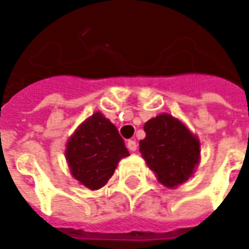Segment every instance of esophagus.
<instances>
[{"label":"esophagus","instance_id":"1","mask_svg":"<svg viewBox=\"0 0 249 249\" xmlns=\"http://www.w3.org/2000/svg\"><path fill=\"white\" fill-rule=\"evenodd\" d=\"M126 147H128V149H129V151H136L137 142H135V140H128V142H126Z\"/></svg>","mask_w":249,"mask_h":249}]
</instances>
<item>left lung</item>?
<instances>
[{
  "label": "left lung",
  "mask_w": 249,
  "mask_h": 249,
  "mask_svg": "<svg viewBox=\"0 0 249 249\" xmlns=\"http://www.w3.org/2000/svg\"><path fill=\"white\" fill-rule=\"evenodd\" d=\"M144 132L140 152L158 180L168 189L185 183L199 163L198 137L180 120L167 113L148 120Z\"/></svg>",
  "instance_id": "1"
}]
</instances>
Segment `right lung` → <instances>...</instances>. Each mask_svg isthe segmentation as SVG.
Returning a JSON list of instances; mask_svg holds the SVG:
<instances>
[{
    "label": "right lung",
    "instance_id": "right-lung-1",
    "mask_svg": "<svg viewBox=\"0 0 249 249\" xmlns=\"http://www.w3.org/2000/svg\"><path fill=\"white\" fill-rule=\"evenodd\" d=\"M128 155L117 128L101 112L85 120L66 144L71 175L90 190L107 185L119 161Z\"/></svg>",
    "mask_w": 249,
    "mask_h": 249
}]
</instances>
